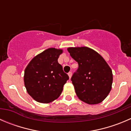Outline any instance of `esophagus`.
<instances>
[{
	"label": "esophagus",
	"mask_w": 131,
	"mask_h": 131,
	"mask_svg": "<svg viewBox=\"0 0 131 131\" xmlns=\"http://www.w3.org/2000/svg\"><path fill=\"white\" fill-rule=\"evenodd\" d=\"M68 76H69V78L70 79L71 77H72V72H70L69 73H68Z\"/></svg>",
	"instance_id": "esophagus-1"
}]
</instances>
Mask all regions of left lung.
Masks as SVG:
<instances>
[{
	"mask_svg": "<svg viewBox=\"0 0 131 131\" xmlns=\"http://www.w3.org/2000/svg\"><path fill=\"white\" fill-rule=\"evenodd\" d=\"M79 68L71 80L76 95L88 104H97L107 97L112 88L113 73L105 59L87 47L67 49Z\"/></svg>",
	"mask_w": 131,
	"mask_h": 131,
	"instance_id": "1",
	"label": "left lung"
}]
</instances>
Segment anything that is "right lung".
I'll use <instances>...</instances> for the list:
<instances>
[{"label": "right lung", "instance_id": "obj_1", "mask_svg": "<svg viewBox=\"0 0 131 131\" xmlns=\"http://www.w3.org/2000/svg\"><path fill=\"white\" fill-rule=\"evenodd\" d=\"M62 49L49 48L32 59L24 72V84L34 100L47 104L57 99L69 77L58 59Z\"/></svg>", "mask_w": 131, "mask_h": 131}]
</instances>
